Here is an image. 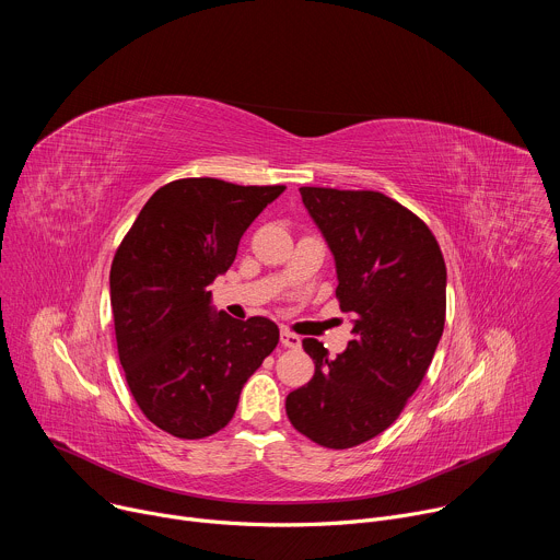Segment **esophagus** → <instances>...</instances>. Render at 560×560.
Listing matches in <instances>:
<instances>
[{"label":"esophagus","instance_id":"esophagus-1","mask_svg":"<svg viewBox=\"0 0 560 560\" xmlns=\"http://www.w3.org/2000/svg\"><path fill=\"white\" fill-rule=\"evenodd\" d=\"M281 346L283 348H301V339H299V335L290 332L288 328H281Z\"/></svg>","mask_w":560,"mask_h":560}]
</instances>
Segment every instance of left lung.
Returning <instances> with one entry per match:
<instances>
[{
	"instance_id": "1",
	"label": "left lung",
	"mask_w": 560,
	"mask_h": 560,
	"mask_svg": "<svg viewBox=\"0 0 560 560\" xmlns=\"http://www.w3.org/2000/svg\"><path fill=\"white\" fill-rule=\"evenodd\" d=\"M337 264L341 312L354 339L335 359L303 339L314 376L285 415L310 441L348 450L387 430L421 385L445 326V261L412 210L374 190L299 188Z\"/></svg>"
}]
</instances>
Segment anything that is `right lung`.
I'll return each mask as SVG.
<instances>
[{
  "instance_id": "add662e5",
  "label": "right lung",
  "mask_w": 560,
  "mask_h": 560,
  "mask_svg": "<svg viewBox=\"0 0 560 560\" xmlns=\"http://www.w3.org/2000/svg\"><path fill=\"white\" fill-rule=\"evenodd\" d=\"M283 190L177 179L145 201L121 238L110 266L117 352L132 398L159 430L195 441L225 428L244 383L277 348L270 318L212 312L208 285Z\"/></svg>"
}]
</instances>
